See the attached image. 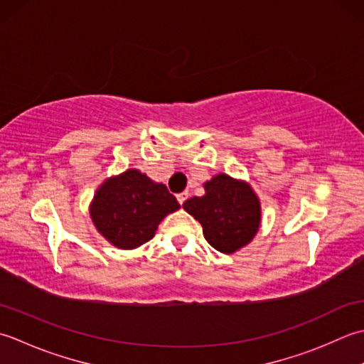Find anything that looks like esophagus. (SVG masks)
Listing matches in <instances>:
<instances>
[{
	"mask_svg": "<svg viewBox=\"0 0 364 364\" xmlns=\"http://www.w3.org/2000/svg\"><path fill=\"white\" fill-rule=\"evenodd\" d=\"M176 198H177V201H179V204H183L188 199V193L182 191V193H179V195H176Z\"/></svg>",
	"mask_w": 364,
	"mask_h": 364,
	"instance_id": "1",
	"label": "esophagus"
}]
</instances>
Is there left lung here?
<instances>
[{"instance_id": "obj_1", "label": "left lung", "mask_w": 364, "mask_h": 364, "mask_svg": "<svg viewBox=\"0 0 364 364\" xmlns=\"http://www.w3.org/2000/svg\"><path fill=\"white\" fill-rule=\"evenodd\" d=\"M204 196H193L183 209L203 226L215 250L231 255L248 245L261 226V203L247 182L217 174L204 183Z\"/></svg>"}]
</instances>
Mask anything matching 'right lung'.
I'll use <instances>...</instances> for the list:
<instances>
[{
  "mask_svg": "<svg viewBox=\"0 0 364 364\" xmlns=\"http://www.w3.org/2000/svg\"><path fill=\"white\" fill-rule=\"evenodd\" d=\"M179 207L166 185L151 181L138 169H127L100 185L89 215L111 245L133 250L149 242L160 221Z\"/></svg>",
  "mask_w": 364,
  "mask_h": 364,
  "instance_id": "obj_1",
  "label": "right lung"
}]
</instances>
